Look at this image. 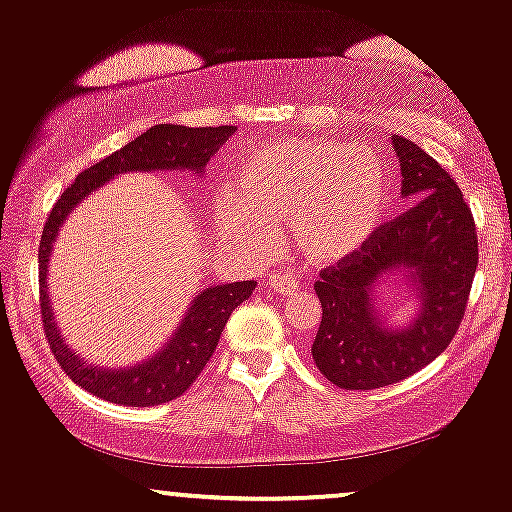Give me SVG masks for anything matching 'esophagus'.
Masks as SVG:
<instances>
[{"label":"esophagus","mask_w":512,"mask_h":512,"mask_svg":"<svg viewBox=\"0 0 512 512\" xmlns=\"http://www.w3.org/2000/svg\"><path fill=\"white\" fill-rule=\"evenodd\" d=\"M298 286H300V281H298V276H295L293 272L274 274L272 279H269V288H272V291H276V293H291Z\"/></svg>","instance_id":"1"}]
</instances>
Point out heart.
<instances>
[{
    "mask_svg": "<svg viewBox=\"0 0 512 512\" xmlns=\"http://www.w3.org/2000/svg\"><path fill=\"white\" fill-rule=\"evenodd\" d=\"M386 193V166L374 147L272 140L240 159L233 193L217 202V224L250 255H267L274 229L283 226L305 262L334 264L374 238Z\"/></svg>",
    "mask_w": 512,
    "mask_h": 512,
    "instance_id": "obj_1",
    "label": "heart"
}]
</instances>
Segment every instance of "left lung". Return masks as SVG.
I'll return each mask as SVG.
<instances>
[{
    "mask_svg": "<svg viewBox=\"0 0 512 512\" xmlns=\"http://www.w3.org/2000/svg\"><path fill=\"white\" fill-rule=\"evenodd\" d=\"M391 145L403 174L400 197L410 207L315 283L322 324L312 357L348 391L396 384L439 357L458 331L477 272V231L460 188L420 145L400 135H391ZM391 280L416 303L408 325H393L376 300V288Z\"/></svg>",
    "mask_w": 512,
    "mask_h": 512,
    "instance_id": "1",
    "label": "left lung"
}]
</instances>
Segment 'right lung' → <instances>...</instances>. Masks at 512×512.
<instances>
[{
  "instance_id": "1",
  "label": "right lung",
  "mask_w": 512,
  "mask_h": 512,
  "mask_svg": "<svg viewBox=\"0 0 512 512\" xmlns=\"http://www.w3.org/2000/svg\"><path fill=\"white\" fill-rule=\"evenodd\" d=\"M236 131L233 126L217 128H186L174 123L150 128L131 140L119 152L102 159L80 174L69 188L61 193L57 205L49 212V219L40 240V310L45 322V334L57 357L59 367L76 381L80 389L109 403L147 408V405L169 403L188 391L217 348L221 331L231 312L248 300L257 281L219 283L202 288L190 300V307L176 324L174 334L157 353L135 362L131 367H100L92 365L76 350H71L54 319L52 300L47 291V264L52 260V248L66 219L90 193L100 190L104 183L126 171H190L205 174L209 159L217 155L221 145Z\"/></svg>"
}]
</instances>
